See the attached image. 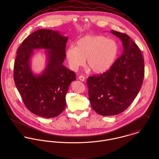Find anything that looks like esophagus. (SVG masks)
Listing matches in <instances>:
<instances>
[{
    "label": "esophagus",
    "mask_w": 159,
    "mask_h": 159,
    "mask_svg": "<svg viewBox=\"0 0 159 159\" xmlns=\"http://www.w3.org/2000/svg\"><path fill=\"white\" fill-rule=\"evenodd\" d=\"M79 79L81 81H85V78L83 76V75H80L79 76Z\"/></svg>",
    "instance_id": "1"
}]
</instances>
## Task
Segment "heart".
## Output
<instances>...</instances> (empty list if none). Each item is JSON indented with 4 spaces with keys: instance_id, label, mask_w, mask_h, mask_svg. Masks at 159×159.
<instances>
[{
    "instance_id": "1",
    "label": "heart",
    "mask_w": 159,
    "mask_h": 159,
    "mask_svg": "<svg viewBox=\"0 0 159 159\" xmlns=\"http://www.w3.org/2000/svg\"><path fill=\"white\" fill-rule=\"evenodd\" d=\"M119 53L118 44L111 39L97 35H88L79 39L75 46H70L66 54L73 70L86 66L95 73H103L111 67Z\"/></svg>"
}]
</instances>
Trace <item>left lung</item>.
Segmentation results:
<instances>
[{
    "label": "left lung",
    "mask_w": 159,
    "mask_h": 159,
    "mask_svg": "<svg viewBox=\"0 0 159 159\" xmlns=\"http://www.w3.org/2000/svg\"><path fill=\"white\" fill-rule=\"evenodd\" d=\"M122 42L124 51L107 71L89 76L88 94L93 110L102 116H114L125 111L135 98L144 76L141 52L130 37L112 30Z\"/></svg>",
    "instance_id": "obj_1"
}]
</instances>
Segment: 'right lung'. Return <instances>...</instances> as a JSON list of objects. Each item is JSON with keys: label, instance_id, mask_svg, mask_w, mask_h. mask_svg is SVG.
I'll use <instances>...</instances> for the list:
<instances>
[{"label": "right lung", "instance_id": "1", "mask_svg": "<svg viewBox=\"0 0 159 159\" xmlns=\"http://www.w3.org/2000/svg\"><path fill=\"white\" fill-rule=\"evenodd\" d=\"M68 37L57 31L39 29L25 39L16 52L13 78L27 108L37 116L51 118L65 109L66 96L76 74L63 65ZM47 51L48 63L41 75H35L30 68L34 49Z\"/></svg>", "mask_w": 159, "mask_h": 159}]
</instances>
